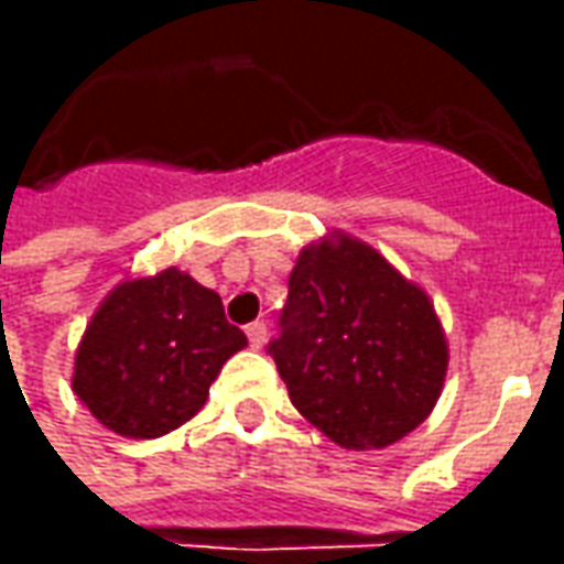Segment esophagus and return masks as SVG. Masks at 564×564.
Wrapping results in <instances>:
<instances>
[{
	"instance_id": "esophagus-1",
	"label": "esophagus",
	"mask_w": 564,
	"mask_h": 564,
	"mask_svg": "<svg viewBox=\"0 0 564 564\" xmlns=\"http://www.w3.org/2000/svg\"><path fill=\"white\" fill-rule=\"evenodd\" d=\"M247 341H250L253 350H262L265 341H269V326H265V323H250V326H247Z\"/></svg>"
}]
</instances>
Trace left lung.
I'll use <instances>...</instances> for the list:
<instances>
[{"label": "left lung", "mask_w": 564, "mask_h": 564, "mask_svg": "<svg viewBox=\"0 0 564 564\" xmlns=\"http://www.w3.org/2000/svg\"><path fill=\"white\" fill-rule=\"evenodd\" d=\"M274 366L290 402L344 449L411 435L444 392L449 347L423 286L344 232L305 245L290 274Z\"/></svg>", "instance_id": "1"}]
</instances>
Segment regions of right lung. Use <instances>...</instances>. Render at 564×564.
<instances>
[{"mask_svg": "<svg viewBox=\"0 0 564 564\" xmlns=\"http://www.w3.org/2000/svg\"><path fill=\"white\" fill-rule=\"evenodd\" d=\"M245 347L220 295L186 271L127 274L80 335L72 390L115 435L160 437L202 411L226 359Z\"/></svg>", "mask_w": 564, "mask_h": 564, "instance_id": "right-lung-1", "label": "right lung"}]
</instances>
